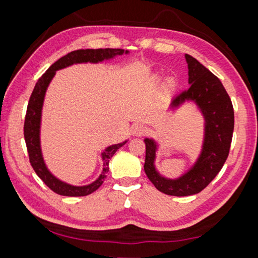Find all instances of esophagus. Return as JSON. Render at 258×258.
Masks as SVG:
<instances>
[{
	"label": "esophagus",
	"instance_id": "esophagus-1",
	"mask_svg": "<svg viewBox=\"0 0 258 258\" xmlns=\"http://www.w3.org/2000/svg\"><path fill=\"white\" fill-rule=\"evenodd\" d=\"M147 133V127L141 124L135 125L133 127V134L135 137H143Z\"/></svg>",
	"mask_w": 258,
	"mask_h": 258
}]
</instances>
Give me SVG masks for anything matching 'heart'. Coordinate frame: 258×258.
<instances>
[{"label":"heart","mask_w":258,"mask_h":258,"mask_svg":"<svg viewBox=\"0 0 258 258\" xmlns=\"http://www.w3.org/2000/svg\"><path fill=\"white\" fill-rule=\"evenodd\" d=\"M159 82H160L159 77H155L154 80H152V84H154L155 86H157V85L159 84ZM174 86H175V83H174L173 81H169V82H168V84H167V87H168V89H174Z\"/></svg>","instance_id":"1"}]
</instances>
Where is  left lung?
I'll return each instance as SVG.
<instances>
[{"mask_svg": "<svg viewBox=\"0 0 258 258\" xmlns=\"http://www.w3.org/2000/svg\"><path fill=\"white\" fill-rule=\"evenodd\" d=\"M185 59L190 86L173 99L172 106L177 107L185 100H194L202 109L206 120L202 155L185 175L168 180L155 169V141L145 140V172L148 178L163 194L176 197L199 194L215 178L229 156L234 127L233 106L223 84L194 56L185 54Z\"/></svg>", "mask_w": 258, "mask_h": 258, "instance_id": "left-lung-1", "label": "left lung"}]
</instances>
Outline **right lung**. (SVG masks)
Returning a JSON list of instances; mask_svg holds the SVG:
<instances>
[{"instance_id":"right-lung-1","label":"right lung","mask_w":258,"mask_h":258,"mask_svg":"<svg viewBox=\"0 0 258 258\" xmlns=\"http://www.w3.org/2000/svg\"><path fill=\"white\" fill-rule=\"evenodd\" d=\"M128 51H124L123 49H86V50H76L71 53L63 55L58 61L52 64L43 75L38 78V81L35 85L32 95H30L27 111L25 116L24 123V137L26 147H27L29 161L32 167L34 168L35 173L37 174L38 177L50 187V189L55 192V194L61 196H67V197H82V196H87L92 194L95 190H98L104 181L106 174L109 171V159L111 158L113 154L119 149V148L125 145V142L108 147L103 151V171L102 174L99 176L97 181L91 183L89 185L84 186H74L67 183L61 182L58 178L54 177L52 174L47 171L46 166L43 160L41 146H40V125H41V112L43 100H44L45 91L47 85L50 84L54 74L59 69L71 66L73 63H81V62H99L104 59H110L117 54L127 53Z\"/></svg>"}]
</instances>
